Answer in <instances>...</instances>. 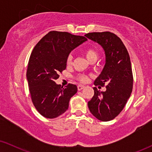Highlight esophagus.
Returning a JSON list of instances; mask_svg holds the SVG:
<instances>
[{
  "label": "esophagus",
  "mask_w": 152,
  "mask_h": 152,
  "mask_svg": "<svg viewBox=\"0 0 152 152\" xmlns=\"http://www.w3.org/2000/svg\"><path fill=\"white\" fill-rule=\"evenodd\" d=\"M84 88V85H81V84H79L78 86H77V89L79 91H81V90H82L83 88Z\"/></svg>",
  "instance_id": "34e87169"
}]
</instances>
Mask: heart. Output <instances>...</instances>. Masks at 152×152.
Listing matches in <instances>:
<instances>
[{"label":"heart","instance_id":"heart-1","mask_svg":"<svg viewBox=\"0 0 152 152\" xmlns=\"http://www.w3.org/2000/svg\"><path fill=\"white\" fill-rule=\"evenodd\" d=\"M84 55L86 56V59H88V61H91V59H97V57H98V53H97V51L93 48H88L84 50ZM72 57L71 55L68 56L67 61H66V64H67L68 66H70L72 64ZM77 80H79L80 82H86L88 80V76L84 75H80L77 76Z\"/></svg>","mask_w":152,"mask_h":152}]
</instances>
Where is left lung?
<instances>
[{"instance_id": "8db88e82", "label": "left lung", "mask_w": 152, "mask_h": 152, "mask_svg": "<svg viewBox=\"0 0 152 152\" xmlns=\"http://www.w3.org/2000/svg\"><path fill=\"white\" fill-rule=\"evenodd\" d=\"M85 37L103 48L106 64L94 85L106 86L104 92L93 88L94 95L88 102L91 113L97 119L110 121L119 115L133 89L130 57L125 45L117 35L110 32H91Z\"/></svg>"}]
</instances>
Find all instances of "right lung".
Wrapping results in <instances>:
<instances>
[{
	"mask_svg": "<svg viewBox=\"0 0 152 152\" xmlns=\"http://www.w3.org/2000/svg\"><path fill=\"white\" fill-rule=\"evenodd\" d=\"M87 39L66 32L50 31L37 43L31 53L27 80L34 107L46 118H55L68 109L69 101L77 91L76 85L66 87L55 81L66 68L68 55Z\"/></svg>",
	"mask_w": 152,
	"mask_h": 152,
	"instance_id": "obj_1",
	"label": "right lung"
}]
</instances>
